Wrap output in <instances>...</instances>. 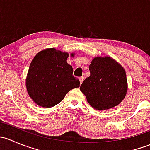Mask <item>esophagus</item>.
Segmentation results:
<instances>
[{
  "mask_svg": "<svg viewBox=\"0 0 150 150\" xmlns=\"http://www.w3.org/2000/svg\"><path fill=\"white\" fill-rule=\"evenodd\" d=\"M79 81H80V83H82L84 81V77H80L79 78Z\"/></svg>",
  "mask_w": 150,
  "mask_h": 150,
  "instance_id": "esophagus-1",
  "label": "esophagus"
}]
</instances>
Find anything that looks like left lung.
Here are the masks:
<instances>
[{
    "label": "left lung",
    "instance_id": "1",
    "mask_svg": "<svg viewBox=\"0 0 150 150\" xmlns=\"http://www.w3.org/2000/svg\"><path fill=\"white\" fill-rule=\"evenodd\" d=\"M91 75L80 87L92 107L112 108L123 100L128 90L123 67L110 57H95L89 65Z\"/></svg>",
    "mask_w": 150,
    "mask_h": 150
}]
</instances>
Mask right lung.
Returning <instances> with one entry per match:
<instances>
[{
  "label": "right lung",
  "instance_id": "obj_1",
  "mask_svg": "<svg viewBox=\"0 0 150 150\" xmlns=\"http://www.w3.org/2000/svg\"><path fill=\"white\" fill-rule=\"evenodd\" d=\"M73 55V54H72ZM68 53L55 48L40 51L30 63L26 87L31 99L43 107H52L64 99L66 93L80 86L67 63Z\"/></svg>",
  "mask_w": 150,
  "mask_h": 150
}]
</instances>
